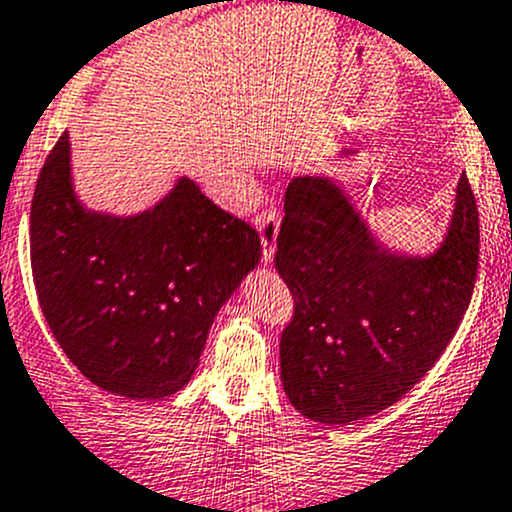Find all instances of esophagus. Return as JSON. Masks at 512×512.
I'll use <instances>...</instances> for the list:
<instances>
[{
    "label": "esophagus",
    "mask_w": 512,
    "mask_h": 512,
    "mask_svg": "<svg viewBox=\"0 0 512 512\" xmlns=\"http://www.w3.org/2000/svg\"><path fill=\"white\" fill-rule=\"evenodd\" d=\"M257 230L262 240V260L272 262L277 250V232H280V212L275 207H267L257 215Z\"/></svg>",
    "instance_id": "esophagus-1"
}]
</instances>
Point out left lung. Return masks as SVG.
<instances>
[{
  "label": "left lung",
  "instance_id": "obj_1",
  "mask_svg": "<svg viewBox=\"0 0 512 512\" xmlns=\"http://www.w3.org/2000/svg\"><path fill=\"white\" fill-rule=\"evenodd\" d=\"M478 205L460 177L433 255L388 250L330 177L285 192L275 267L295 300L280 375L305 418L350 425L398 403L458 332L478 275Z\"/></svg>",
  "mask_w": 512,
  "mask_h": 512
}]
</instances>
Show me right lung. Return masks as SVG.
<instances>
[{"instance_id": "right-lung-1", "label": "right lung", "mask_w": 512, "mask_h": 512, "mask_svg": "<svg viewBox=\"0 0 512 512\" xmlns=\"http://www.w3.org/2000/svg\"><path fill=\"white\" fill-rule=\"evenodd\" d=\"M39 305L87 380L160 400L195 375L212 320L260 262V235L182 177L132 217L77 200L69 135L49 152L29 215Z\"/></svg>"}]
</instances>
